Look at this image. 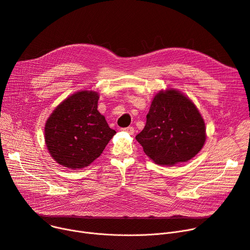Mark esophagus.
<instances>
[{
    "mask_svg": "<svg viewBox=\"0 0 250 250\" xmlns=\"http://www.w3.org/2000/svg\"><path fill=\"white\" fill-rule=\"evenodd\" d=\"M123 130H125V132H127L128 134H130V135H133L134 133H135V128L133 127V126H127V127H124V128H122Z\"/></svg>",
    "mask_w": 250,
    "mask_h": 250,
    "instance_id": "34e87169",
    "label": "esophagus"
}]
</instances>
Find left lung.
I'll return each mask as SVG.
<instances>
[{"instance_id":"obj_1","label":"left lung","mask_w":250,"mask_h":250,"mask_svg":"<svg viewBox=\"0 0 250 250\" xmlns=\"http://www.w3.org/2000/svg\"><path fill=\"white\" fill-rule=\"evenodd\" d=\"M136 139L154 162L170 166L187 162L201 151L206 127L194 104L170 89L155 96L146 125Z\"/></svg>"}]
</instances>
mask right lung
Here are the masks:
<instances>
[{
  "label": "right lung",
  "mask_w": 250,
  "mask_h": 250,
  "mask_svg": "<svg viewBox=\"0 0 250 250\" xmlns=\"http://www.w3.org/2000/svg\"><path fill=\"white\" fill-rule=\"evenodd\" d=\"M98 94L80 91L62 101L45 124L46 147L59 164L83 168L101 155L115 130L97 110Z\"/></svg>",
  "instance_id": "1"
}]
</instances>
